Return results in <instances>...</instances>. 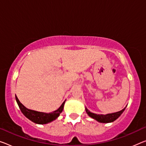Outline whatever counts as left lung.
Here are the masks:
<instances>
[{
	"instance_id": "left-lung-1",
	"label": "left lung",
	"mask_w": 146,
	"mask_h": 146,
	"mask_svg": "<svg viewBox=\"0 0 146 146\" xmlns=\"http://www.w3.org/2000/svg\"><path fill=\"white\" fill-rule=\"evenodd\" d=\"M125 108L124 109H123L122 110L119 111L115 112V113H108L106 114V115H102V114H96L91 113V111H89L87 108L86 112L88 115L90 116L91 117L95 119V120L97 121L100 123H110L113 122L115 119L119 117V116L121 115V113L124 111Z\"/></svg>"
}]
</instances>
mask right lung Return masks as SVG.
Wrapping results in <instances>:
<instances>
[{
  "mask_svg": "<svg viewBox=\"0 0 146 146\" xmlns=\"http://www.w3.org/2000/svg\"><path fill=\"white\" fill-rule=\"evenodd\" d=\"M15 99H16L17 104H18L19 108L21 110L22 113H23V115L27 118H28L29 119H30L35 123H37V124H46V123H50L55 120V119H57L59 117L62 111L63 110L64 104L65 103V100H64L59 109L48 113L27 109L20 102L17 96H15Z\"/></svg>",
  "mask_w": 146,
  "mask_h": 146,
  "instance_id": "right-lung-1",
  "label": "right lung"
}]
</instances>
